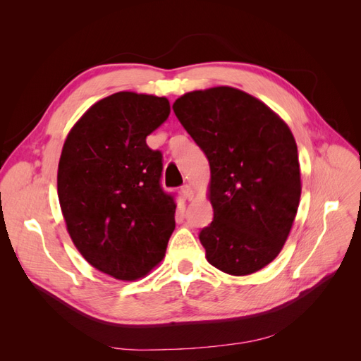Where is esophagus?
I'll return each mask as SVG.
<instances>
[{"label":"esophagus","mask_w":361,"mask_h":361,"mask_svg":"<svg viewBox=\"0 0 361 361\" xmlns=\"http://www.w3.org/2000/svg\"><path fill=\"white\" fill-rule=\"evenodd\" d=\"M180 192H182L185 200H191V199L194 197V191H192V188H191V185H188V183L183 185V187L180 188Z\"/></svg>","instance_id":"obj_1"}]
</instances>
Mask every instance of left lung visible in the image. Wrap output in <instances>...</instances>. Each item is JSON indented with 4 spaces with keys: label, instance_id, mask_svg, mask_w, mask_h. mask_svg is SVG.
I'll return each mask as SVG.
<instances>
[{
    "label": "left lung",
    "instance_id": "obj_1",
    "mask_svg": "<svg viewBox=\"0 0 361 361\" xmlns=\"http://www.w3.org/2000/svg\"><path fill=\"white\" fill-rule=\"evenodd\" d=\"M211 167L212 223L199 235L211 265L248 276L274 260L298 211V150L289 126L233 87L185 93L173 104Z\"/></svg>",
    "mask_w": 361,
    "mask_h": 361
}]
</instances>
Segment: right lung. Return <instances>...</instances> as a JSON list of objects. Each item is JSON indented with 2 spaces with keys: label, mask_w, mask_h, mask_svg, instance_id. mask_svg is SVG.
Wrapping results in <instances>:
<instances>
[{
  "label": "right lung",
  "mask_w": 361,
  "mask_h": 361,
  "mask_svg": "<svg viewBox=\"0 0 361 361\" xmlns=\"http://www.w3.org/2000/svg\"><path fill=\"white\" fill-rule=\"evenodd\" d=\"M169 114L167 97L118 92L92 105L64 141L57 191L68 232L92 267L117 280L154 269L176 226L162 154L146 145Z\"/></svg>",
  "instance_id": "add662e5"
}]
</instances>
